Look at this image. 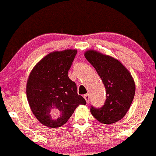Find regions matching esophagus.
Wrapping results in <instances>:
<instances>
[{"label":"esophagus","instance_id":"34e87169","mask_svg":"<svg viewBox=\"0 0 156 156\" xmlns=\"http://www.w3.org/2000/svg\"><path fill=\"white\" fill-rule=\"evenodd\" d=\"M84 98L85 99L86 102H87V103H89V101H90V97H89V94H85V95H84Z\"/></svg>","mask_w":156,"mask_h":156}]
</instances>
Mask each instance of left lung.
<instances>
[{
    "mask_svg": "<svg viewBox=\"0 0 156 156\" xmlns=\"http://www.w3.org/2000/svg\"><path fill=\"white\" fill-rule=\"evenodd\" d=\"M84 56L100 75L106 90V100L100 108L92 106L90 112L100 123L111 125L123 119L135 95L134 80L119 59L96 50H86Z\"/></svg>",
    "mask_w": 156,
    "mask_h": 156,
    "instance_id": "left-lung-1",
    "label": "left lung"
}]
</instances>
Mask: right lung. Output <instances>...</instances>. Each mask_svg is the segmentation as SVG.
Returning a JSON list of instances; mask_svg holds the SVG:
<instances>
[{
    "mask_svg": "<svg viewBox=\"0 0 156 156\" xmlns=\"http://www.w3.org/2000/svg\"><path fill=\"white\" fill-rule=\"evenodd\" d=\"M76 53V49L51 52L30 72L26 84L28 103L36 119L44 126H62L75 108L86 104L78 94L75 83L68 76Z\"/></svg>",
    "mask_w": 156,
    "mask_h": 156,
    "instance_id": "add662e5",
    "label": "right lung"
}]
</instances>
